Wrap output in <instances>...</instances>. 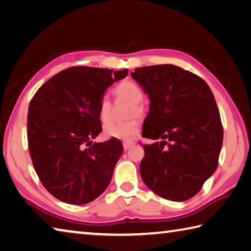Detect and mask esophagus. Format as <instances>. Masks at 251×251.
<instances>
[{"instance_id":"esophagus-1","label":"esophagus","mask_w":251,"mask_h":251,"mask_svg":"<svg viewBox=\"0 0 251 251\" xmlns=\"http://www.w3.org/2000/svg\"><path fill=\"white\" fill-rule=\"evenodd\" d=\"M134 145H135V141H130V140L123 141V147H124V150H128L130 147H133Z\"/></svg>"}]
</instances>
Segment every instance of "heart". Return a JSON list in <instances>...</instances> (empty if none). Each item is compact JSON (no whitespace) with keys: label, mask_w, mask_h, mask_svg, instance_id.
Returning <instances> with one entry per match:
<instances>
[{"label":"heart","mask_w":251,"mask_h":251,"mask_svg":"<svg viewBox=\"0 0 251 251\" xmlns=\"http://www.w3.org/2000/svg\"><path fill=\"white\" fill-rule=\"evenodd\" d=\"M115 97L120 100H126L133 103V107L130 110V116L141 115L144 112V107L140 102L144 100V91L140 86L135 83L134 81L125 80L118 83L113 90ZM99 120L103 125L108 124L112 121V104L111 101L106 97L102 98L99 104L98 111ZM140 123L138 118H131V120L124 123H112L104 128V134L106 137L129 140L135 138L139 133Z\"/></svg>","instance_id":"1"}]
</instances>
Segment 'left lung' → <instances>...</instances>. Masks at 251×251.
<instances>
[{
  "instance_id": "1",
  "label": "left lung",
  "mask_w": 251,
  "mask_h": 251,
  "mask_svg": "<svg viewBox=\"0 0 251 251\" xmlns=\"http://www.w3.org/2000/svg\"><path fill=\"white\" fill-rule=\"evenodd\" d=\"M130 75L150 100L143 136L140 176L166 200L182 202L200 192L215 172L223 145L221 115L202 78L173 65L135 69Z\"/></svg>"
}]
</instances>
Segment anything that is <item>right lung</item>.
<instances>
[{"label": "right lung", "instance_id": "right-lung-1", "mask_svg": "<svg viewBox=\"0 0 251 251\" xmlns=\"http://www.w3.org/2000/svg\"><path fill=\"white\" fill-rule=\"evenodd\" d=\"M71 67L40 86L27 115V139L40 182L60 201L92 202L110 184L123 153L121 140L94 143L102 130L99 104L128 70Z\"/></svg>", "mask_w": 251, "mask_h": 251}]
</instances>
